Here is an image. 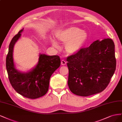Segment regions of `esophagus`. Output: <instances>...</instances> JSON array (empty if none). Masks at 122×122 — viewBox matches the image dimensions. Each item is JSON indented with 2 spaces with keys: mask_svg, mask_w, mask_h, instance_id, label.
<instances>
[{
  "mask_svg": "<svg viewBox=\"0 0 122 122\" xmlns=\"http://www.w3.org/2000/svg\"><path fill=\"white\" fill-rule=\"evenodd\" d=\"M66 64V62L64 60H62L61 61V65H65Z\"/></svg>",
  "mask_w": 122,
  "mask_h": 122,
  "instance_id": "esophagus-1",
  "label": "esophagus"
}]
</instances>
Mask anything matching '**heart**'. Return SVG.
<instances>
[{"mask_svg":"<svg viewBox=\"0 0 122 122\" xmlns=\"http://www.w3.org/2000/svg\"><path fill=\"white\" fill-rule=\"evenodd\" d=\"M56 36L60 42L65 43V49L67 53L72 55L81 50L87 42L88 35L86 31L73 26L58 31ZM52 43L54 46L58 45L55 41Z\"/></svg>","mask_w":122,"mask_h":122,"instance_id":"1","label":"heart"}]
</instances>
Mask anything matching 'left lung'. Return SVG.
<instances>
[{
	"label": "left lung",
	"instance_id": "left-lung-1",
	"mask_svg": "<svg viewBox=\"0 0 122 122\" xmlns=\"http://www.w3.org/2000/svg\"><path fill=\"white\" fill-rule=\"evenodd\" d=\"M67 61L70 91L81 96L100 93L107 87L115 71V44L110 38L97 40L67 57Z\"/></svg>",
	"mask_w": 122,
	"mask_h": 122
}]
</instances>
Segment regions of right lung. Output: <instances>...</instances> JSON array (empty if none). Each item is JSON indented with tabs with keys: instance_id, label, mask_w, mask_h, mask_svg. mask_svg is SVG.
Here are the masks:
<instances>
[{
	"instance_id": "right-lung-1",
	"label": "right lung",
	"mask_w": 122,
	"mask_h": 122,
	"mask_svg": "<svg viewBox=\"0 0 122 122\" xmlns=\"http://www.w3.org/2000/svg\"><path fill=\"white\" fill-rule=\"evenodd\" d=\"M23 30L20 31L10 42L6 59V70L10 81L15 91L25 97L36 99L48 92L50 77L60 66V58L57 55L40 54L37 63L32 69L27 72L18 70L14 62L13 51Z\"/></svg>"
}]
</instances>
